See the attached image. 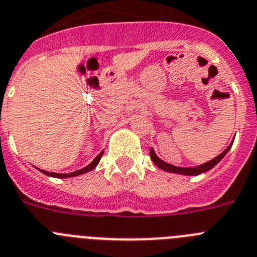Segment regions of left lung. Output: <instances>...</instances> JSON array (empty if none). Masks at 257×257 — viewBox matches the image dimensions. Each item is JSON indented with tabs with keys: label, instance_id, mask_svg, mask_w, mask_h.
<instances>
[{
	"label": "left lung",
	"instance_id": "8db88e82",
	"mask_svg": "<svg viewBox=\"0 0 257 257\" xmlns=\"http://www.w3.org/2000/svg\"><path fill=\"white\" fill-rule=\"evenodd\" d=\"M232 145H233V141H232V143H230V145L228 146V147H226L223 152H221L220 155H218V156L214 157L212 160L207 161V163H203L202 165L195 166V168H179V166H174V165H172V164L165 163V161H163L161 159H159V157H157V155L155 154L154 149L150 150V156H151V159H152V161H154L155 165H156L157 168H160V169H163V170H165V172L175 173V174H182V175H198V174H201V173H205V172H207V170H210V169L214 168V166L216 165V164H218L224 156H225L226 152L229 151L230 147H232Z\"/></svg>",
	"mask_w": 257,
	"mask_h": 257
}]
</instances>
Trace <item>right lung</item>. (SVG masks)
<instances>
[{
	"mask_svg": "<svg viewBox=\"0 0 257 257\" xmlns=\"http://www.w3.org/2000/svg\"><path fill=\"white\" fill-rule=\"evenodd\" d=\"M102 154H103V152H101V154L98 155V156H97L96 159H94V160L92 161L91 164H89V165H87V166H85V168L80 169V170H77V172L70 173V174H59V173H50V172H46V170H41V169H39V172H42L43 174L48 175V177H54V178H70V177H77V175L84 174V173H87V172H91L92 169L96 168L97 164L100 163L101 157H102Z\"/></svg>",
	"mask_w": 257,
	"mask_h": 257,
	"instance_id": "obj_1",
	"label": "right lung"
}]
</instances>
